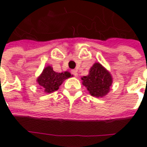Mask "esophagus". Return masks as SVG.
Returning <instances> with one entry per match:
<instances>
[{
    "label": "esophagus",
    "instance_id": "obj_1",
    "mask_svg": "<svg viewBox=\"0 0 147 147\" xmlns=\"http://www.w3.org/2000/svg\"><path fill=\"white\" fill-rule=\"evenodd\" d=\"M71 74H72V75H74V76H76V77L78 76L77 70H71Z\"/></svg>",
    "mask_w": 147,
    "mask_h": 147
}]
</instances>
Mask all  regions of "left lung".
Here are the masks:
<instances>
[{"mask_svg": "<svg viewBox=\"0 0 147 147\" xmlns=\"http://www.w3.org/2000/svg\"><path fill=\"white\" fill-rule=\"evenodd\" d=\"M83 86L86 87L90 95L96 98L105 97L110 91L113 83L112 75L104 66L96 62L90 68L89 74L81 78Z\"/></svg>", "mask_w": 147, "mask_h": 147, "instance_id": "obj_1", "label": "left lung"}]
</instances>
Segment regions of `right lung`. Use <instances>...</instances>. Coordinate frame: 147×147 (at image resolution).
I'll return each mask as SVG.
<instances>
[{"label":"right lung","instance_id":"right-lung-1","mask_svg":"<svg viewBox=\"0 0 147 147\" xmlns=\"http://www.w3.org/2000/svg\"><path fill=\"white\" fill-rule=\"evenodd\" d=\"M73 76L68 71L61 73L56 72L53 69V67L48 65L43 69L41 75L37 78V83L46 94H50L57 90L59 86L63 83L64 80Z\"/></svg>","mask_w":147,"mask_h":147}]
</instances>
